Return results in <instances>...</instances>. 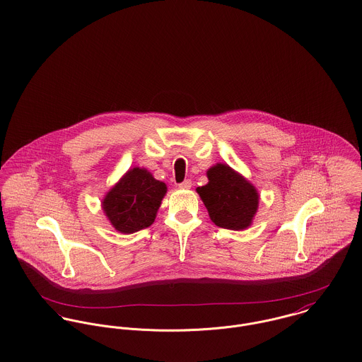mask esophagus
Wrapping results in <instances>:
<instances>
[{
  "instance_id": "esophagus-1",
  "label": "esophagus",
  "mask_w": 362,
  "mask_h": 362,
  "mask_svg": "<svg viewBox=\"0 0 362 362\" xmlns=\"http://www.w3.org/2000/svg\"><path fill=\"white\" fill-rule=\"evenodd\" d=\"M177 186H179L180 189H186V190H187V189H190V187H192V180H190V179H186L185 182L179 183Z\"/></svg>"
}]
</instances>
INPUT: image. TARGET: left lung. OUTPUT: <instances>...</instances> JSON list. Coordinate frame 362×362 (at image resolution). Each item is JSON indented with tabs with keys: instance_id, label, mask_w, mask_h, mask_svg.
Listing matches in <instances>:
<instances>
[{
	"instance_id": "obj_1",
	"label": "left lung",
	"mask_w": 362,
	"mask_h": 362,
	"mask_svg": "<svg viewBox=\"0 0 362 362\" xmlns=\"http://www.w3.org/2000/svg\"><path fill=\"white\" fill-rule=\"evenodd\" d=\"M206 176L208 185L199 187L197 193L211 221L216 226L230 230L248 228L258 208L255 187L223 163L212 166Z\"/></svg>"
}]
</instances>
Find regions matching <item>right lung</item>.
I'll use <instances>...</instances> for the list:
<instances>
[{
	"mask_svg": "<svg viewBox=\"0 0 362 362\" xmlns=\"http://www.w3.org/2000/svg\"><path fill=\"white\" fill-rule=\"evenodd\" d=\"M165 193V183L146 169L133 168L110 190L103 208L118 232L134 233L154 222Z\"/></svg>",
	"mask_w": 362,
	"mask_h": 362,
	"instance_id": "obj_1",
	"label": "right lung"
}]
</instances>
